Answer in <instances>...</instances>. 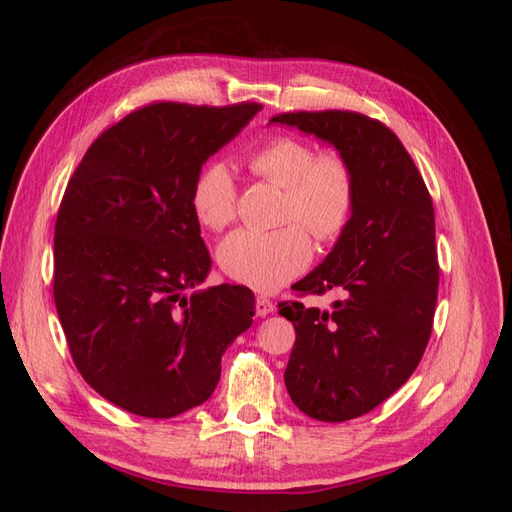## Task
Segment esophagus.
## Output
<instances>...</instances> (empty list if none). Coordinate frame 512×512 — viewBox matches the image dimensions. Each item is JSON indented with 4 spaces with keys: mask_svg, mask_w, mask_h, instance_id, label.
Listing matches in <instances>:
<instances>
[{
    "mask_svg": "<svg viewBox=\"0 0 512 512\" xmlns=\"http://www.w3.org/2000/svg\"><path fill=\"white\" fill-rule=\"evenodd\" d=\"M273 309H275V305H273L271 299H267V297H256V314H258L260 318L269 316V314L273 312Z\"/></svg>",
    "mask_w": 512,
    "mask_h": 512,
    "instance_id": "34e87169",
    "label": "esophagus"
}]
</instances>
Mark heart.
<instances>
[{
	"mask_svg": "<svg viewBox=\"0 0 512 512\" xmlns=\"http://www.w3.org/2000/svg\"><path fill=\"white\" fill-rule=\"evenodd\" d=\"M250 173L284 192L280 224L271 232L237 230L220 245L222 271L243 286L271 292L294 280L312 260V239L337 241L356 209V177L339 151H316L297 136H277L247 158ZM239 192L224 164H207L192 188L198 222L220 232L237 218Z\"/></svg>",
	"mask_w": 512,
	"mask_h": 512,
	"instance_id": "1",
	"label": "heart"
}]
</instances>
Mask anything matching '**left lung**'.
Returning a JSON list of instances; mask_svg holds the SVG:
<instances>
[{"label":"left lung","instance_id":"obj_1","mask_svg":"<svg viewBox=\"0 0 512 512\" xmlns=\"http://www.w3.org/2000/svg\"><path fill=\"white\" fill-rule=\"evenodd\" d=\"M344 153L356 177V209L333 252L301 282V294L339 290L331 312L301 301L277 305L297 333L286 389L301 412L342 423L380 406L427 348L440 265L427 185L399 138L354 111L275 115Z\"/></svg>","mask_w":512,"mask_h":512}]
</instances>
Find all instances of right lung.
<instances>
[{
	"label": "right lung",
	"mask_w": 512,
	"mask_h": 512,
	"mask_svg": "<svg viewBox=\"0 0 512 512\" xmlns=\"http://www.w3.org/2000/svg\"><path fill=\"white\" fill-rule=\"evenodd\" d=\"M260 108L151 102L106 128L68 181L53 252L59 322L85 382L132 414L205 404L222 354L252 327L250 288L181 292L211 267L194 181Z\"/></svg>",
	"instance_id": "add662e5"
}]
</instances>
